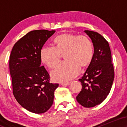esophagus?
<instances>
[{
	"label": "esophagus",
	"mask_w": 127,
	"mask_h": 127,
	"mask_svg": "<svg viewBox=\"0 0 127 127\" xmlns=\"http://www.w3.org/2000/svg\"><path fill=\"white\" fill-rule=\"evenodd\" d=\"M70 84V82H64V83H62V84H61V85L63 86H66V85H68Z\"/></svg>",
	"instance_id": "obj_1"
}]
</instances>
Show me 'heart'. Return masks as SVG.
Segmentation results:
<instances>
[{"mask_svg": "<svg viewBox=\"0 0 127 127\" xmlns=\"http://www.w3.org/2000/svg\"><path fill=\"white\" fill-rule=\"evenodd\" d=\"M54 47L44 46L40 51L42 63L53 68L59 62L61 54L65 62L62 63L51 73V78L58 82H65L79 73L80 67L90 64L94 56L93 42L87 36L64 33L53 40Z\"/></svg>", "mask_w": 127, "mask_h": 127, "instance_id": "1", "label": "heart"}]
</instances>
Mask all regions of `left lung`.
<instances>
[{"instance_id":"obj_1","label":"left lung","mask_w":127,"mask_h":127,"mask_svg":"<svg viewBox=\"0 0 127 127\" xmlns=\"http://www.w3.org/2000/svg\"><path fill=\"white\" fill-rule=\"evenodd\" d=\"M94 46V56L82 78V88L76 100L85 107H93L105 100L114 80V69L109 43L97 32L85 30Z\"/></svg>"}]
</instances>
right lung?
I'll return each mask as SVG.
<instances>
[{"mask_svg":"<svg viewBox=\"0 0 127 127\" xmlns=\"http://www.w3.org/2000/svg\"><path fill=\"white\" fill-rule=\"evenodd\" d=\"M55 30L29 32L15 43L9 57L13 94L26 110L45 113L51 107L59 84L49 82V75L41 66L40 49Z\"/></svg>","mask_w":127,"mask_h":127,"instance_id":"add662e5","label":"right lung"}]
</instances>
